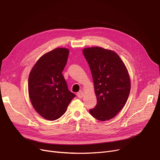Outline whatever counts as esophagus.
Here are the masks:
<instances>
[{"instance_id": "obj_1", "label": "esophagus", "mask_w": 160, "mask_h": 160, "mask_svg": "<svg viewBox=\"0 0 160 160\" xmlns=\"http://www.w3.org/2000/svg\"><path fill=\"white\" fill-rule=\"evenodd\" d=\"M77 96H78V98H82V97L84 96V93H83L82 92L80 91V92H78V93H77Z\"/></svg>"}]
</instances>
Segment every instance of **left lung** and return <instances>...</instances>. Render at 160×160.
I'll return each instance as SVG.
<instances>
[{
	"label": "left lung",
	"mask_w": 160,
	"mask_h": 160,
	"mask_svg": "<svg viewBox=\"0 0 160 160\" xmlns=\"http://www.w3.org/2000/svg\"><path fill=\"white\" fill-rule=\"evenodd\" d=\"M92 74L97 105L89 110L95 118H113L126 105L130 92L128 71L119 55L101 47L83 50Z\"/></svg>",
	"instance_id": "1"
}]
</instances>
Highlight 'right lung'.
Segmentation results:
<instances>
[{
  "label": "right lung",
  "mask_w": 160,
  "mask_h": 160,
  "mask_svg": "<svg viewBox=\"0 0 160 160\" xmlns=\"http://www.w3.org/2000/svg\"><path fill=\"white\" fill-rule=\"evenodd\" d=\"M69 51L58 48L43 55L29 74L28 89L32 107L44 118L55 120L63 115L75 95L69 91L62 72Z\"/></svg>",
  "instance_id": "1"
}]
</instances>
